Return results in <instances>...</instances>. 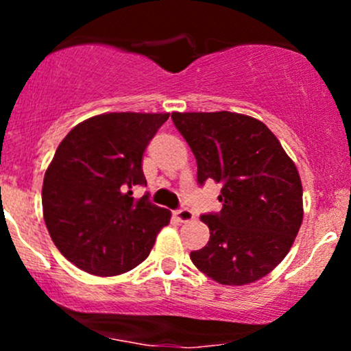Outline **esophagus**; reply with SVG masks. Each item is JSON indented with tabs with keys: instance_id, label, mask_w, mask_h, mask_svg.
I'll use <instances>...</instances> for the list:
<instances>
[{
	"instance_id": "obj_1",
	"label": "esophagus",
	"mask_w": 351,
	"mask_h": 351,
	"mask_svg": "<svg viewBox=\"0 0 351 351\" xmlns=\"http://www.w3.org/2000/svg\"><path fill=\"white\" fill-rule=\"evenodd\" d=\"M173 215H175V217L180 221V223H189V221L195 219V215H193L191 209H188V208L176 209V211L173 213Z\"/></svg>"
}]
</instances>
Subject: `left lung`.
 Returning a JSON list of instances; mask_svg holds the SVG:
<instances>
[{
	"label": "left lung",
	"instance_id": "8db88e82",
	"mask_svg": "<svg viewBox=\"0 0 351 351\" xmlns=\"http://www.w3.org/2000/svg\"><path fill=\"white\" fill-rule=\"evenodd\" d=\"M198 165V183L223 184L219 213L201 216L209 241L189 254L213 280L244 285L282 263L299 232L304 204L295 165L261 120L234 112H173Z\"/></svg>",
	"mask_w": 351,
	"mask_h": 351
}]
</instances>
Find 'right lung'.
<instances>
[{"instance_id":"obj_1","label":"right lung","mask_w":351,"mask_h":351,"mask_svg":"<svg viewBox=\"0 0 351 351\" xmlns=\"http://www.w3.org/2000/svg\"><path fill=\"white\" fill-rule=\"evenodd\" d=\"M170 114L114 112L75 125L60 142L43 183V213L60 254L94 276L128 272L170 223L168 209L134 198L145 186V148Z\"/></svg>"}]
</instances>
